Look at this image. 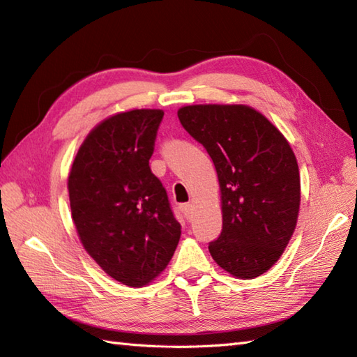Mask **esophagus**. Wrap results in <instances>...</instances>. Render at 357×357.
<instances>
[{"label": "esophagus", "instance_id": "esophagus-1", "mask_svg": "<svg viewBox=\"0 0 357 357\" xmlns=\"http://www.w3.org/2000/svg\"><path fill=\"white\" fill-rule=\"evenodd\" d=\"M181 210H183V213L187 219H190V216H192V204H183V206H181Z\"/></svg>", "mask_w": 357, "mask_h": 357}]
</instances>
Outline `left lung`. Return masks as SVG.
<instances>
[{
  "label": "left lung",
  "mask_w": 357,
  "mask_h": 357,
  "mask_svg": "<svg viewBox=\"0 0 357 357\" xmlns=\"http://www.w3.org/2000/svg\"><path fill=\"white\" fill-rule=\"evenodd\" d=\"M178 118L206 147L218 173L222 231L208 244L211 257L231 276L264 275L282 256L298 222L301 178L290 144L248 105H185Z\"/></svg>",
  "instance_id": "left-lung-1"
}]
</instances>
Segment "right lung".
<instances>
[{"label":"right lung","mask_w":357,"mask_h":357,"mask_svg":"<svg viewBox=\"0 0 357 357\" xmlns=\"http://www.w3.org/2000/svg\"><path fill=\"white\" fill-rule=\"evenodd\" d=\"M158 109L116 113L81 144L69 173L72 219L95 262L128 287L150 284L181 238L167 192L150 170Z\"/></svg>","instance_id":"obj_1"}]
</instances>
